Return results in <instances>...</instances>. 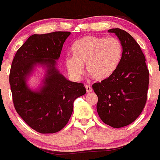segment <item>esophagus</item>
Wrapping results in <instances>:
<instances>
[{
    "mask_svg": "<svg viewBox=\"0 0 160 160\" xmlns=\"http://www.w3.org/2000/svg\"><path fill=\"white\" fill-rule=\"evenodd\" d=\"M85 88H86V91H87L88 93H90V92H92V88L89 84L85 85Z\"/></svg>",
    "mask_w": 160,
    "mask_h": 160,
    "instance_id": "1",
    "label": "esophagus"
}]
</instances>
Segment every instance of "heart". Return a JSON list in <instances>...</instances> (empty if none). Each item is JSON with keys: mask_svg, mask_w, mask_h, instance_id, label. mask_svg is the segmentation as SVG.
<instances>
[{"mask_svg": "<svg viewBox=\"0 0 160 160\" xmlns=\"http://www.w3.org/2000/svg\"><path fill=\"white\" fill-rule=\"evenodd\" d=\"M73 55L65 57V65L72 77L80 79L86 64L88 72L96 80L110 77L118 66L122 57V44L115 37L86 36L72 46Z\"/></svg>", "mask_w": 160, "mask_h": 160, "instance_id": "obj_1", "label": "heart"}]
</instances>
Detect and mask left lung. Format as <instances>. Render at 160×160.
<instances>
[{"label":"left lung","instance_id":"8db88e82","mask_svg":"<svg viewBox=\"0 0 160 160\" xmlns=\"http://www.w3.org/2000/svg\"><path fill=\"white\" fill-rule=\"evenodd\" d=\"M122 44V60L115 71L101 82L92 84L98 96L97 112L101 120L113 128L133 122L145 107L149 71L141 46L125 31L108 30Z\"/></svg>","mask_w":160,"mask_h":160}]
</instances>
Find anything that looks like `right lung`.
<instances>
[{
    "instance_id": "right-lung-1",
    "label": "right lung",
    "mask_w": 160,
    "mask_h": 160,
    "mask_svg": "<svg viewBox=\"0 0 160 160\" xmlns=\"http://www.w3.org/2000/svg\"><path fill=\"white\" fill-rule=\"evenodd\" d=\"M71 33L54 31L33 35L16 52L11 65L9 83L15 109L31 129L40 133H54L68 123L76 98L86 93L82 83L66 80L55 68L63 44ZM48 68L44 85L31 90L26 79L35 65Z\"/></svg>"
}]
</instances>
